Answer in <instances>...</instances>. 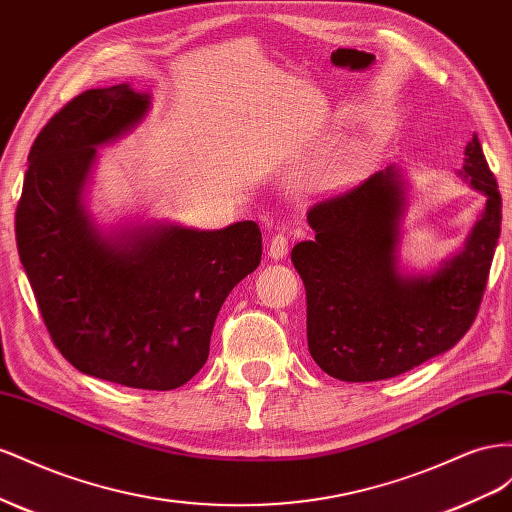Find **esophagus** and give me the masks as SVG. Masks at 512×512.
<instances>
[{"instance_id": "obj_1", "label": "esophagus", "mask_w": 512, "mask_h": 512, "mask_svg": "<svg viewBox=\"0 0 512 512\" xmlns=\"http://www.w3.org/2000/svg\"><path fill=\"white\" fill-rule=\"evenodd\" d=\"M287 248H289V240L285 233H276V236L270 240V248H268V257L279 261L287 255Z\"/></svg>"}]
</instances>
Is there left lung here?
<instances>
[{"instance_id": "left-lung-1", "label": "left lung", "mask_w": 512, "mask_h": 512, "mask_svg": "<svg viewBox=\"0 0 512 512\" xmlns=\"http://www.w3.org/2000/svg\"><path fill=\"white\" fill-rule=\"evenodd\" d=\"M459 175L487 203L461 251L435 270L401 264L410 184L399 167L375 171L306 214L315 238L298 242L291 261L306 289V339L321 371L341 382L397 377L470 330L502 225L498 182L476 135Z\"/></svg>"}]
</instances>
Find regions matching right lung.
<instances>
[{"instance_id":"add662e5","label":"right lung","mask_w":512,"mask_h":512,"mask_svg":"<svg viewBox=\"0 0 512 512\" xmlns=\"http://www.w3.org/2000/svg\"><path fill=\"white\" fill-rule=\"evenodd\" d=\"M150 92L87 90L40 130L17 206L19 257L55 347L85 375L173 390L210 354L218 311L261 261L253 221L100 227L85 206L98 148L143 122Z\"/></svg>"}]
</instances>
